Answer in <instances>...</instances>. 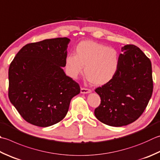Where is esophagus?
I'll return each instance as SVG.
<instances>
[{"instance_id":"1","label":"esophagus","mask_w":160,"mask_h":160,"mask_svg":"<svg viewBox=\"0 0 160 160\" xmlns=\"http://www.w3.org/2000/svg\"><path fill=\"white\" fill-rule=\"evenodd\" d=\"M80 92L82 93H89L92 92V90L87 88H84V87H81Z\"/></svg>"}]
</instances>
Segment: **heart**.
Instances as JSON below:
<instances>
[{
  "label": "heart",
  "mask_w": 160,
  "mask_h": 160,
  "mask_svg": "<svg viewBox=\"0 0 160 160\" xmlns=\"http://www.w3.org/2000/svg\"><path fill=\"white\" fill-rule=\"evenodd\" d=\"M119 64L117 50L93 41H82L77 45L76 55L68 54L65 67L68 75L76 78L83 71L89 82L103 85L113 79Z\"/></svg>",
  "instance_id": "b5f03b06"
}]
</instances>
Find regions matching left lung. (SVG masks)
<instances>
[{
	"mask_svg": "<svg viewBox=\"0 0 160 160\" xmlns=\"http://www.w3.org/2000/svg\"><path fill=\"white\" fill-rule=\"evenodd\" d=\"M119 64L110 82L98 87L101 104L94 114L106 125L121 127L132 123L144 112L153 90L151 62L138 47L121 48Z\"/></svg>",
	"mask_w": 160,
	"mask_h": 160,
	"instance_id": "8db88e82",
	"label": "left lung"
}]
</instances>
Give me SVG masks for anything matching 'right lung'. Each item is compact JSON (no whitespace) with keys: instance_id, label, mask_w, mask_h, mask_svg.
<instances>
[{"instance_id":"obj_1","label":"right lung","mask_w":160,"mask_h":160,"mask_svg":"<svg viewBox=\"0 0 160 160\" xmlns=\"http://www.w3.org/2000/svg\"><path fill=\"white\" fill-rule=\"evenodd\" d=\"M67 37L45 39L24 46L9 68L8 96L24 120L48 127L67 115L79 84L66 76Z\"/></svg>"}]
</instances>
